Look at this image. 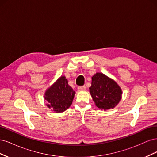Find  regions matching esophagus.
Segmentation results:
<instances>
[{
  "label": "esophagus",
  "instance_id": "1",
  "mask_svg": "<svg viewBox=\"0 0 157 157\" xmlns=\"http://www.w3.org/2000/svg\"><path fill=\"white\" fill-rule=\"evenodd\" d=\"M86 87L85 86H78V91H84V90H86Z\"/></svg>",
  "mask_w": 157,
  "mask_h": 157
}]
</instances>
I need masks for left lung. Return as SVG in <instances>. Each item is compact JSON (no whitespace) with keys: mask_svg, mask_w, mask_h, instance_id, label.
Returning a JSON list of instances; mask_svg holds the SVG:
<instances>
[{"mask_svg":"<svg viewBox=\"0 0 157 157\" xmlns=\"http://www.w3.org/2000/svg\"><path fill=\"white\" fill-rule=\"evenodd\" d=\"M89 89L96 105L104 110L114 108L121 99V88L102 73H97L93 76L92 86Z\"/></svg>","mask_w":157,"mask_h":157,"instance_id":"left-lung-1","label":"left lung"}]
</instances>
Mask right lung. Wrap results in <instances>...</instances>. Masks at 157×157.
Returning <instances> with one entry per match:
<instances>
[{"label":"right lung","mask_w":157,"mask_h":157,"mask_svg":"<svg viewBox=\"0 0 157 157\" xmlns=\"http://www.w3.org/2000/svg\"><path fill=\"white\" fill-rule=\"evenodd\" d=\"M75 92L69 86L67 80L61 77L46 90L44 98L48 102L47 106L56 113L65 111L72 104Z\"/></svg>","instance_id":"add662e5"}]
</instances>
